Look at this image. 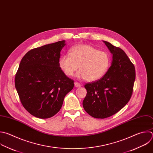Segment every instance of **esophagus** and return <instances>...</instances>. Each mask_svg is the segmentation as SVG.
<instances>
[{
  "label": "esophagus",
  "mask_w": 153,
  "mask_h": 153,
  "mask_svg": "<svg viewBox=\"0 0 153 153\" xmlns=\"http://www.w3.org/2000/svg\"><path fill=\"white\" fill-rule=\"evenodd\" d=\"M74 85H75V86L77 87V88H79V87H80V86H81V85H80L79 82H74Z\"/></svg>",
  "instance_id": "obj_1"
}]
</instances>
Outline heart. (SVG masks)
<instances>
[{
  "mask_svg": "<svg viewBox=\"0 0 153 153\" xmlns=\"http://www.w3.org/2000/svg\"><path fill=\"white\" fill-rule=\"evenodd\" d=\"M70 55H62L59 59V65L68 76L77 71V76L89 82L95 81L102 77L108 70L111 59L105 52H100L89 45H79L71 48Z\"/></svg>",
  "mask_w": 153,
  "mask_h": 153,
  "instance_id": "1",
  "label": "heart"
}]
</instances>
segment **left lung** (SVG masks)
I'll list each match as a JSON object with an SVG mask.
<instances>
[{"label": "left lung", "mask_w": 153, "mask_h": 153, "mask_svg": "<svg viewBox=\"0 0 153 153\" xmlns=\"http://www.w3.org/2000/svg\"><path fill=\"white\" fill-rule=\"evenodd\" d=\"M104 42L113 55L111 66L100 79L85 85L87 93L83 101L85 111L95 118L110 117L128 102L133 91L135 68L124 51Z\"/></svg>", "instance_id": "8db88e82"}]
</instances>
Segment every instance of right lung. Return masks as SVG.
Masks as SVG:
<instances>
[{
  "label": "right lung",
  "mask_w": 153,
  "mask_h": 153,
  "mask_svg": "<svg viewBox=\"0 0 153 153\" xmlns=\"http://www.w3.org/2000/svg\"><path fill=\"white\" fill-rule=\"evenodd\" d=\"M65 41L30 50L23 56L15 76V86L25 109L33 116L45 119L61 109L74 80L59 65Z\"/></svg>",
  "instance_id": "1"
}]
</instances>
